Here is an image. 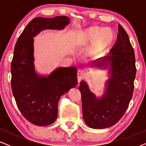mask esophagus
<instances>
[{
    "instance_id": "esophagus-1",
    "label": "esophagus",
    "mask_w": 146,
    "mask_h": 146,
    "mask_svg": "<svg viewBox=\"0 0 146 146\" xmlns=\"http://www.w3.org/2000/svg\"><path fill=\"white\" fill-rule=\"evenodd\" d=\"M84 71L81 70H79L77 72V78H78V81L80 82L81 80H82L84 78Z\"/></svg>"
}]
</instances>
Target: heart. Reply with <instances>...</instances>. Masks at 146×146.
I'll return each instance as SVG.
<instances>
[{
    "instance_id": "heart-1",
    "label": "heart",
    "mask_w": 146,
    "mask_h": 146,
    "mask_svg": "<svg viewBox=\"0 0 146 146\" xmlns=\"http://www.w3.org/2000/svg\"><path fill=\"white\" fill-rule=\"evenodd\" d=\"M114 39V32L110 28L92 27L85 29L80 34L78 40L81 45L91 42L88 54L90 56H96L110 46Z\"/></svg>"
}]
</instances>
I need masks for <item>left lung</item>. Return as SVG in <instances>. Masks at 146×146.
I'll return each mask as SVG.
<instances>
[{
  "instance_id": "left-lung-1",
  "label": "left lung",
  "mask_w": 146,
  "mask_h": 146,
  "mask_svg": "<svg viewBox=\"0 0 146 146\" xmlns=\"http://www.w3.org/2000/svg\"><path fill=\"white\" fill-rule=\"evenodd\" d=\"M89 66L108 70V79L101 96H96L84 80L80 82L84 120L91 128H107L115 124L128 108L136 74L134 51L120 25L117 40L109 55L93 61Z\"/></svg>"
}]
</instances>
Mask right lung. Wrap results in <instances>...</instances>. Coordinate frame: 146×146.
I'll list each match as a JSON object with an SVG mask.
<instances>
[{"label": "right lung", "instance_id": "right-lung-1", "mask_svg": "<svg viewBox=\"0 0 146 146\" xmlns=\"http://www.w3.org/2000/svg\"><path fill=\"white\" fill-rule=\"evenodd\" d=\"M70 20L65 16L35 18L28 24L16 43L11 63L12 91L23 116L39 126H46L56 121L60 98L77 85V69L58 67L48 75L38 73L34 38L45 30H63Z\"/></svg>", "mask_w": 146, "mask_h": 146}]
</instances>
